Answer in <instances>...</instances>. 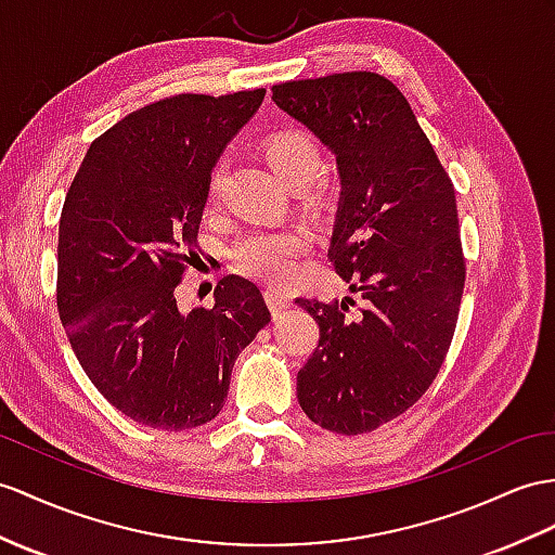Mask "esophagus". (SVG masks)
<instances>
[{
    "label": "esophagus",
    "instance_id": "esophagus-1",
    "mask_svg": "<svg viewBox=\"0 0 555 555\" xmlns=\"http://www.w3.org/2000/svg\"><path fill=\"white\" fill-rule=\"evenodd\" d=\"M266 301H268V306H270V310H273V313H280L282 308H287L289 306V294L287 292H280V289H266Z\"/></svg>",
    "mask_w": 555,
    "mask_h": 555
}]
</instances>
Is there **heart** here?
Wrapping results in <instances>:
<instances>
[{
	"label": "heart",
	"mask_w": 555,
	"mask_h": 555,
	"mask_svg": "<svg viewBox=\"0 0 555 555\" xmlns=\"http://www.w3.org/2000/svg\"><path fill=\"white\" fill-rule=\"evenodd\" d=\"M263 155L273 171L289 188L308 185L320 171V147L299 129L275 131L263 143ZM221 188V167H216L209 179V199H216ZM310 247L306 231H259L242 237L233 247L235 263L245 273L270 285H285L296 273V261Z\"/></svg>",
	"instance_id": "b5f03b06"
}]
</instances>
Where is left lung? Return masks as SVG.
<instances>
[{
    "instance_id": "obj_1",
    "label": "left lung",
    "mask_w": 555,
    "mask_h": 555,
    "mask_svg": "<svg viewBox=\"0 0 555 555\" xmlns=\"http://www.w3.org/2000/svg\"><path fill=\"white\" fill-rule=\"evenodd\" d=\"M273 101L336 155L344 191L327 256L362 296L358 313L296 299L320 327L296 393L332 434H370L408 412L448 358L466 280L454 185L384 75L282 82Z\"/></svg>"
}]
</instances>
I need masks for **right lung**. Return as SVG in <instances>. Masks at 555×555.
Here are the masks:
<instances>
[{"label": "right lung", "instance_id": "add662e5", "mask_svg": "<svg viewBox=\"0 0 555 555\" xmlns=\"http://www.w3.org/2000/svg\"><path fill=\"white\" fill-rule=\"evenodd\" d=\"M266 89L176 93L91 143L59 223L56 306L101 396L133 422L185 430L221 412L240 350L270 322L261 289L225 275L211 308L181 313L211 167Z\"/></svg>", "mask_w": 555, "mask_h": 555}]
</instances>
